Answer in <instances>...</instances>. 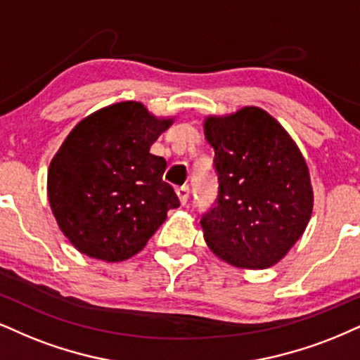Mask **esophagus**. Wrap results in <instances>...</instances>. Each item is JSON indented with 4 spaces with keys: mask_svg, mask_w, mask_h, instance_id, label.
Wrapping results in <instances>:
<instances>
[{
    "mask_svg": "<svg viewBox=\"0 0 360 360\" xmlns=\"http://www.w3.org/2000/svg\"><path fill=\"white\" fill-rule=\"evenodd\" d=\"M176 195H179L181 205H185V203L188 202V195H190V187H188V185H181V187L176 188Z\"/></svg>",
    "mask_w": 360,
    "mask_h": 360,
    "instance_id": "esophagus-1",
    "label": "esophagus"
}]
</instances>
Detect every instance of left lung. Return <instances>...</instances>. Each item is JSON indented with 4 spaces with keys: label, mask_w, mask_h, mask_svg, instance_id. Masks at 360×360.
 Segmentation results:
<instances>
[{
    "label": "left lung",
    "mask_w": 360,
    "mask_h": 360,
    "mask_svg": "<svg viewBox=\"0 0 360 360\" xmlns=\"http://www.w3.org/2000/svg\"><path fill=\"white\" fill-rule=\"evenodd\" d=\"M219 179L202 215L207 245L235 267L267 269L302 237L314 193L307 163L275 118L257 106L205 120Z\"/></svg>",
    "instance_id": "1"
}]
</instances>
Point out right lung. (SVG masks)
<instances>
[{"label": "right lung", "mask_w": 360, "mask_h": 360, "mask_svg": "<svg viewBox=\"0 0 360 360\" xmlns=\"http://www.w3.org/2000/svg\"><path fill=\"white\" fill-rule=\"evenodd\" d=\"M172 120H158L139 101L101 108L66 136L48 170L53 215L82 254L122 262L139 254L180 207L163 181L167 162L150 146Z\"/></svg>", "instance_id": "1"}]
</instances>
